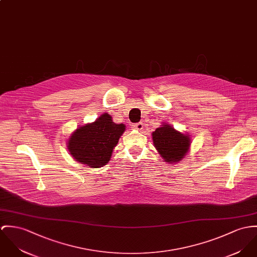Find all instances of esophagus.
<instances>
[{
  "label": "esophagus",
  "instance_id": "1",
  "mask_svg": "<svg viewBox=\"0 0 257 257\" xmlns=\"http://www.w3.org/2000/svg\"><path fill=\"white\" fill-rule=\"evenodd\" d=\"M133 128L137 130V131H142L143 130V123L142 122H138V123H134L133 124Z\"/></svg>",
  "mask_w": 257,
  "mask_h": 257
}]
</instances>
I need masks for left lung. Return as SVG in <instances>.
I'll list each match as a JSON object with an SVG mask.
<instances>
[{
  "mask_svg": "<svg viewBox=\"0 0 257 257\" xmlns=\"http://www.w3.org/2000/svg\"><path fill=\"white\" fill-rule=\"evenodd\" d=\"M154 147L168 164L179 163L187 154L191 140L187 134H183L171 124L163 122L152 133Z\"/></svg>",
  "mask_w": 257,
  "mask_h": 257,
  "instance_id": "left-lung-1",
  "label": "left lung"
}]
</instances>
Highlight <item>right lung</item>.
Masks as SVG:
<instances>
[{
  "label": "right lung",
  "instance_id": "obj_1",
  "mask_svg": "<svg viewBox=\"0 0 257 257\" xmlns=\"http://www.w3.org/2000/svg\"><path fill=\"white\" fill-rule=\"evenodd\" d=\"M125 131L123 123H116L104 113L93 122L77 127L68 140L71 157L89 168H100L111 159L114 148Z\"/></svg>",
  "mask_w": 257,
  "mask_h": 257
}]
</instances>
